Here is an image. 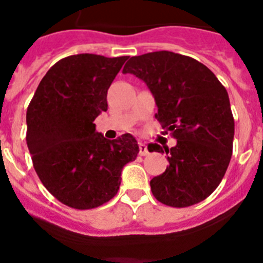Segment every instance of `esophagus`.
I'll use <instances>...</instances> for the list:
<instances>
[{
	"mask_svg": "<svg viewBox=\"0 0 263 263\" xmlns=\"http://www.w3.org/2000/svg\"><path fill=\"white\" fill-rule=\"evenodd\" d=\"M147 154H148L147 144L139 142V155H141V156H146V155H147Z\"/></svg>",
	"mask_w": 263,
	"mask_h": 263,
	"instance_id": "34e87169",
	"label": "esophagus"
}]
</instances>
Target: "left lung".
<instances>
[{
    "label": "left lung",
    "mask_w": 263,
    "mask_h": 263,
    "mask_svg": "<svg viewBox=\"0 0 263 263\" xmlns=\"http://www.w3.org/2000/svg\"><path fill=\"white\" fill-rule=\"evenodd\" d=\"M124 74H134L155 98V117L177 139L164 150L170 165L150 181L154 197L171 207L203 201L218 187L230 164L235 121L226 87L215 74L192 57L160 50L132 57ZM167 133V132H165Z\"/></svg>",
    "instance_id": "8db88e82"
}]
</instances>
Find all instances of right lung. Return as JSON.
<instances>
[{
  "label": "right lung",
  "mask_w": 263,
  "mask_h": 263,
  "mask_svg": "<svg viewBox=\"0 0 263 263\" xmlns=\"http://www.w3.org/2000/svg\"><path fill=\"white\" fill-rule=\"evenodd\" d=\"M126 60L90 53L65 57L48 70L27 108L33 168L48 192L71 209L88 210L112 199L122 168L139 153L132 134L109 141L93 124L108 109V88Z\"/></svg>",
  "instance_id": "add662e5"
}]
</instances>
